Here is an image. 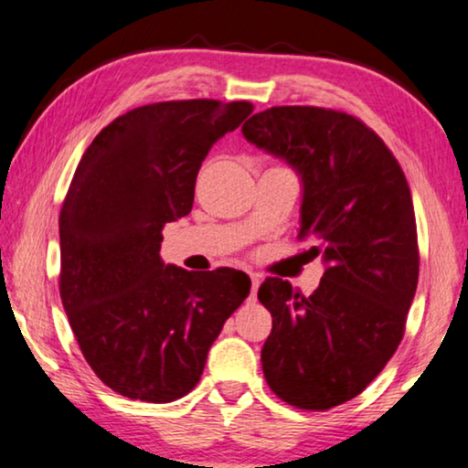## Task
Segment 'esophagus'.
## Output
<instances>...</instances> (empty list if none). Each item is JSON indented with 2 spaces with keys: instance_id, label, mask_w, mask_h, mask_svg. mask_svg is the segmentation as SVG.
<instances>
[{
  "instance_id": "34e87169",
  "label": "esophagus",
  "mask_w": 468,
  "mask_h": 468,
  "mask_svg": "<svg viewBox=\"0 0 468 468\" xmlns=\"http://www.w3.org/2000/svg\"><path fill=\"white\" fill-rule=\"evenodd\" d=\"M249 276H250V297H255V295H257V289H260L261 276L255 274V272H250Z\"/></svg>"
}]
</instances>
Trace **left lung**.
<instances>
[{"label":"left lung","mask_w":468,"mask_h":468,"mask_svg":"<svg viewBox=\"0 0 468 468\" xmlns=\"http://www.w3.org/2000/svg\"><path fill=\"white\" fill-rule=\"evenodd\" d=\"M242 134L300 177V239L324 263L310 297L281 279L260 287L272 314L263 376L295 408H335L367 388L403 337L420 268L408 179L384 141L342 112L272 107Z\"/></svg>","instance_id":"left-lung-1"}]
</instances>
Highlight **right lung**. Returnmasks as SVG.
I'll return each mask as SVG.
<instances>
[{
    "label": "right lung",
    "mask_w": 468,
    "mask_h": 468,
    "mask_svg": "<svg viewBox=\"0 0 468 468\" xmlns=\"http://www.w3.org/2000/svg\"><path fill=\"white\" fill-rule=\"evenodd\" d=\"M253 112L247 101H168L101 131L60 208V300L88 365L122 397L168 403L198 384L208 348L245 302L240 270L187 272L162 228L192 211L202 160Z\"/></svg>",
    "instance_id": "right-lung-1"
}]
</instances>
